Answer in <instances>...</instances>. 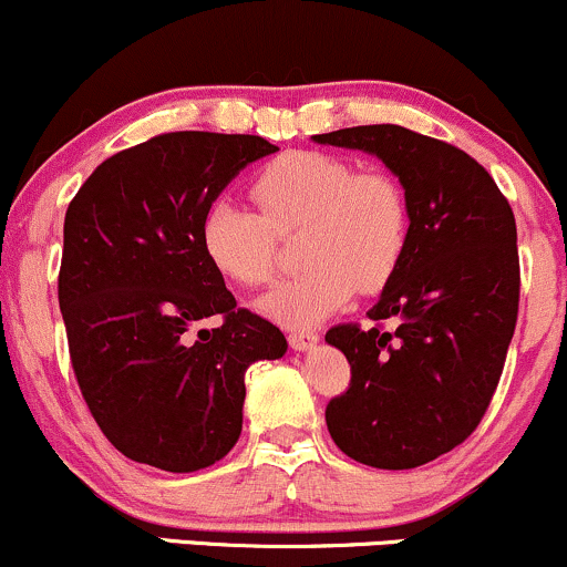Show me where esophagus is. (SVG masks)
<instances>
[{
  "mask_svg": "<svg viewBox=\"0 0 567 567\" xmlns=\"http://www.w3.org/2000/svg\"><path fill=\"white\" fill-rule=\"evenodd\" d=\"M288 341L296 351H309V349H315L317 343H320V336L309 333V330H292V333L288 336Z\"/></svg>",
  "mask_w": 567,
  "mask_h": 567,
  "instance_id": "obj_1",
  "label": "esophagus"
}]
</instances>
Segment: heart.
<instances>
[{
    "mask_svg": "<svg viewBox=\"0 0 567 567\" xmlns=\"http://www.w3.org/2000/svg\"><path fill=\"white\" fill-rule=\"evenodd\" d=\"M252 213L231 199L207 205L199 245L218 275L245 288L277 271L279 237H296L303 275L277 285L258 301L269 320L309 328L351 301L392 282L410 243V202L389 171H357L324 152L279 154L256 173Z\"/></svg>",
    "mask_w": 567,
    "mask_h": 567,
    "instance_id": "1",
    "label": "heart"
}]
</instances>
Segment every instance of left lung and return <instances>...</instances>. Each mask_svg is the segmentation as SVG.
<instances>
[{
    "label": "left lung",
    "instance_id": "obj_1",
    "mask_svg": "<svg viewBox=\"0 0 567 567\" xmlns=\"http://www.w3.org/2000/svg\"><path fill=\"white\" fill-rule=\"evenodd\" d=\"M315 141L375 154L408 194L405 261L368 311L373 328L347 322L324 336L351 365L324 421L349 458L413 470L470 437L498 386L519 306L514 213L491 173L445 141L400 125Z\"/></svg>",
    "mask_w": 567,
    "mask_h": 567
}]
</instances>
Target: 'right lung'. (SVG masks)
I'll use <instances>...</instances> for the list:
<instances>
[{
  "label": "right lung",
  "mask_w": 567,
  "mask_h": 567,
  "mask_svg": "<svg viewBox=\"0 0 567 567\" xmlns=\"http://www.w3.org/2000/svg\"><path fill=\"white\" fill-rule=\"evenodd\" d=\"M275 152L261 135L162 133L101 162L71 199L58 275L71 365L95 424L138 464L224 458L243 432L245 370L288 351L199 245L207 205ZM207 316L225 322L192 337Z\"/></svg>",
  "instance_id": "right-lung-1"
}]
</instances>
